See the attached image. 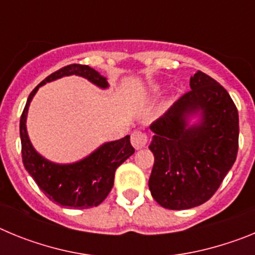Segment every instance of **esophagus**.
<instances>
[{"label":"esophagus","instance_id":"esophagus-1","mask_svg":"<svg viewBox=\"0 0 255 255\" xmlns=\"http://www.w3.org/2000/svg\"><path fill=\"white\" fill-rule=\"evenodd\" d=\"M148 136L141 131H134L131 134V144L135 149H141L147 145Z\"/></svg>","mask_w":255,"mask_h":255}]
</instances>
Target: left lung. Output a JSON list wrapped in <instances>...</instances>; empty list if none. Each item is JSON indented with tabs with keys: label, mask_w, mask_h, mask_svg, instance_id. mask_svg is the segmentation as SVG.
Listing matches in <instances>:
<instances>
[{
	"label": "left lung",
	"mask_w": 255,
	"mask_h": 255,
	"mask_svg": "<svg viewBox=\"0 0 255 255\" xmlns=\"http://www.w3.org/2000/svg\"><path fill=\"white\" fill-rule=\"evenodd\" d=\"M190 88L150 125V194L163 208L177 211L215 194L239 148L238 110L226 89L202 71L191 76Z\"/></svg>",
	"instance_id": "8db88e82"
}]
</instances>
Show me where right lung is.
<instances>
[{
  "mask_svg": "<svg viewBox=\"0 0 255 255\" xmlns=\"http://www.w3.org/2000/svg\"><path fill=\"white\" fill-rule=\"evenodd\" d=\"M76 75L87 79L101 89H107V78L88 65H69L47 76L29 94L20 119L22 163L40 190L49 200L70 208H92L100 206L114 186L116 168L135 152L130 144V135L114 141H106L80 161L73 163H56L44 158L34 149L28 130L26 117L33 97L42 85L64 76Z\"/></svg>",
  "mask_w": 255,
  "mask_h": 255,
  "instance_id": "add662e5",
  "label": "right lung"
}]
</instances>
